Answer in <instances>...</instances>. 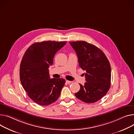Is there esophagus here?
<instances>
[{
	"mask_svg": "<svg viewBox=\"0 0 134 134\" xmlns=\"http://www.w3.org/2000/svg\"><path fill=\"white\" fill-rule=\"evenodd\" d=\"M66 83H68V84H70V83H71L72 82V81H68V80H66Z\"/></svg>",
	"mask_w": 134,
	"mask_h": 134,
	"instance_id": "34e87169",
	"label": "esophagus"
}]
</instances>
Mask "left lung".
<instances>
[{
    "label": "left lung",
    "mask_w": 134,
    "mask_h": 134,
    "mask_svg": "<svg viewBox=\"0 0 134 134\" xmlns=\"http://www.w3.org/2000/svg\"><path fill=\"white\" fill-rule=\"evenodd\" d=\"M78 58L79 66L86 71V82L79 83L80 91L75 94L86 103L100 100L108 92L111 82V67L104 53L94 44L84 41L69 42Z\"/></svg>",
    "instance_id": "8db88e82"
}]
</instances>
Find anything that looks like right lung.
<instances>
[{
    "instance_id": "right-lung-1",
    "label": "right lung",
    "mask_w": 134,
    "mask_h": 134,
    "mask_svg": "<svg viewBox=\"0 0 134 134\" xmlns=\"http://www.w3.org/2000/svg\"><path fill=\"white\" fill-rule=\"evenodd\" d=\"M66 41L35 42L26 51L20 66V79L28 96L40 105L55 102L65 84L64 79H51L48 68Z\"/></svg>"
}]
</instances>
